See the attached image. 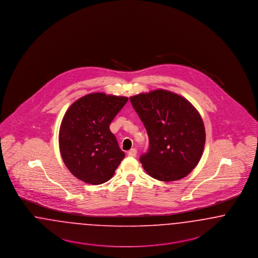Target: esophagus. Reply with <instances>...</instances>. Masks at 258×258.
I'll list each match as a JSON object with an SVG mask.
<instances>
[{
  "instance_id": "1",
  "label": "esophagus",
  "mask_w": 258,
  "mask_h": 258,
  "mask_svg": "<svg viewBox=\"0 0 258 258\" xmlns=\"http://www.w3.org/2000/svg\"><path fill=\"white\" fill-rule=\"evenodd\" d=\"M136 155H137V150H136L135 148H132V149H130V150L128 151V156H130V157H136Z\"/></svg>"
}]
</instances>
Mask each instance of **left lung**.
Wrapping results in <instances>:
<instances>
[{"instance_id": "1", "label": "left lung", "mask_w": 258, "mask_h": 258, "mask_svg": "<svg viewBox=\"0 0 258 258\" xmlns=\"http://www.w3.org/2000/svg\"><path fill=\"white\" fill-rule=\"evenodd\" d=\"M130 101L149 138V150L140 159L146 172L164 182L187 176L205 146L201 113L185 97L162 89L136 94Z\"/></svg>"}]
</instances>
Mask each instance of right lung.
Returning <instances> with one entry per match:
<instances>
[{
    "label": "right lung",
    "instance_id": "1",
    "mask_svg": "<svg viewBox=\"0 0 258 258\" xmlns=\"http://www.w3.org/2000/svg\"><path fill=\"white\" fill-rule=\"evenodd\" d=\"M128 97L89 93L73 102L58 132L61 158L69 171L85 183L99 185L112 178L125 153L110 124Z\"/></svg>",
    "mask_w": 258,
    "mask_h": 258
}]
</instances>
